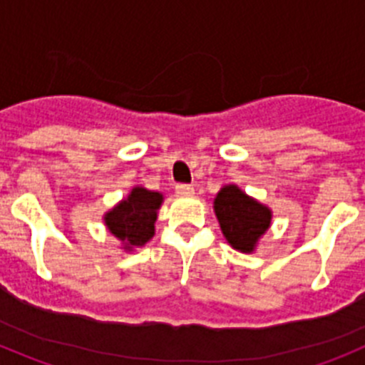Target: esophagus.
<instances>
[{"mask_svg": "<svg viewBox=\"0 0 365 365\" xmlns=\"http://www.w3.org/2000/svg\"><path fill=\"white\" fill-rule=\"evenodd\" d=\"M175 192L179 193V195H190V193H193V186H190V185H177L175 186Z\"/></svg>", "mask_w": 365, "mask_h": 365, "instance_id": "esophagus-1", "label": "esophagus"}]
</instances>
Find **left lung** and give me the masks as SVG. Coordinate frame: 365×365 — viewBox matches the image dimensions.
Instances as JSON below:
<instances>
[{
  "instance_id": "1",
  "label": "left lung",
  "mask_w": 365,
  "mask_h": 365,
  "mask_svg": "<svg viewBox=\"0 0 365 365\" xmlns=\"http://www.w3.org/2000/svg\"><path fill=\"white\" fill-rule=\"evenodd\" d=\"M222 235L234 250L252 254L272 225V210L250 197L237 185H225L214 199Z\"/></svg>"
}]
</instances>
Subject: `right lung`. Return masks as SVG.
Instances as JSON below:
<instances>
[{"instance_id":"right-lung-1","label":"right lung","mask_w":365,"mask_h":365,"mask_svg":"<svg viewBox=\"0 0 365 365\" xmlns=\"http://www.w3.org/2000/svg\"><path fill=\"white\" fill-rule=\"evenodd\" d=\"M164 195L144 186H133L128 197L118 201L104 214V225L122 245L124 252L144 247L155 235V221Z\"/></svg>"}]
</instances>
